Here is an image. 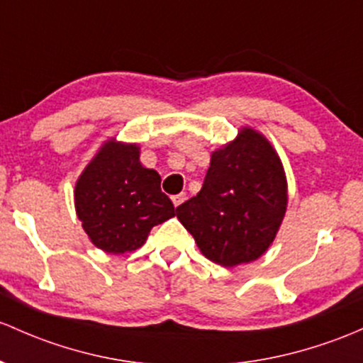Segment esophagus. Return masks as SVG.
Segmentation results:
<instances>
[{
    "label": "esophagus",
    "mask_w": 363,
    "mask_h": 363,
    "mask_svg": "<svg viewBox=\"0 0 363 363\" xmlns=\"http://www.w3.org/2000/svg\"><path fill=\"white\" fill-rule=\"evenodd\" d=\"M184 201H186V193L174 194V196H172V203H174V207H179V205L184 203Z\"/></svg>",
    "instance_id": "obj_1"
}]
</instances>
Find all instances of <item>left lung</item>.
<instances>
[{
    "instance_id": "8db88e82",
    "label": "left lung",
    "mask_w": 363,
    "mask_h": 363,
    "mask_svg": "<svg viewBox=\"0 0 363 363\" xmlns=\"http://www.w3.org/2000/svg\"><path fill=\"white\" fill-rule=\"evenodd\" d=\"M287 211V179L277 151L245 127L212 152L196 196L177 207V219L198 249L226 268L255 261L272 245Z\"/></svg>"
}]
</instances>
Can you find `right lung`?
Instances as JSON below:
<instances>
[{
	"label": "right lung",
	"mask_w": 363,
	"mask_h": 363,
	"mask_svg": "<svg viewBox=\"0 0 363 363\" xmlns=\"http://www.w3.org/2000/svg\"><path fill=\"white\" fill-rule=\"evenodd\" d=\"M158 172L139 162V146L111 139L79 175L74 207L95 247L125 254L144 245L156 224L175 216Z\"/></svg>",
	"instance_id": "1"
}]
</instances>
